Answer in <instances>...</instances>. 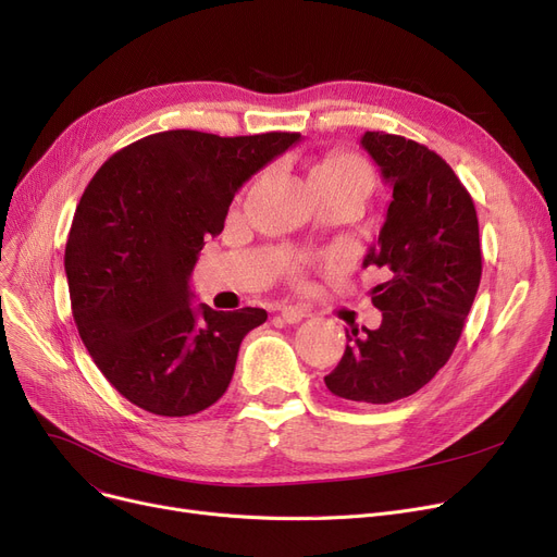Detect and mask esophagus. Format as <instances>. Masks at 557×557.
<instances>
[{
    "instance_id": "esophagus-1",
    "label": "esophagus",
    "mask_w": 557,
    "mask_h": 557,
    "mask_svg": "<svg viewBox=\"0 0 557 557\" xmlns=\"http://www.w3.org/2000/svg\"><path fill=\"white\" fill-rule=\"evenodd\" d=\"M280 317L288 323V325H294V323H300L307 313H305V309L302 307H298V305H282L280 307Z\"/></svg>"
}]
</instances>
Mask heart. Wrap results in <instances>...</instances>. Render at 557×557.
<instances>
[{
	"label": "heart",
	"instance_id": "heart-1",
	"mask_svg": "<svg viewBox=\"0 0 557 557\" xmlns=\"http://www.w3.org/2000/svg\"><path fill=\"white\" fill-rule=\"evenodd\" d=\"M311 182L317 186V190L355 186L371 193L373 173L364 159H359L357 154H350V152H338V154H330L325 161L317 165V171L311 175Z\"/></svg>",
	"mask_w": 557,
	"mask_h": 557
}]
</instances>
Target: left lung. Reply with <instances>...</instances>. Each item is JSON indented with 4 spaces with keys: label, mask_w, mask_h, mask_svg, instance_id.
Wrapping results in <instances>:
<instances>
[{
    "label": "left lung",
    "mask_w": 557,
    "mask_h": 557,
    "mask_svg": "<svg viewBox=\"0 0 557 557\" xmlns=\"http://www.w3.org/2000/svg\"><path fill=\"white\" fill-rule=\"evenodd\" d=\"M361 145L394 188L367 265L389 271L373 288L375 330H346V352L325 386L352 403L417 394L450 359L482 275L478 215L453 168L425 145L367 132Z\"/></svg>",
    "instance_id": "left-lung-1"
}]
</instances>
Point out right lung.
<instances>
[{
  "label": "right lung",
  "mask_w": 557,
  "mask_h": 557,
  "mask_svg": "<svg viewBox=\"0 0 557 557\" xmlns=\"http://www.w3.org/2000/svg\"><path fill=\"white\" fill-rule=\"evenodd\" d=\"M298 140L159 132L117 150L86 186L65 244L72 317L102 375L145 412L211 407L244 336L269 319L257 307L193 309L188 277L234 193Z\"/></svg>",
  "instance_id": "add662e5"
}]
</instances>
